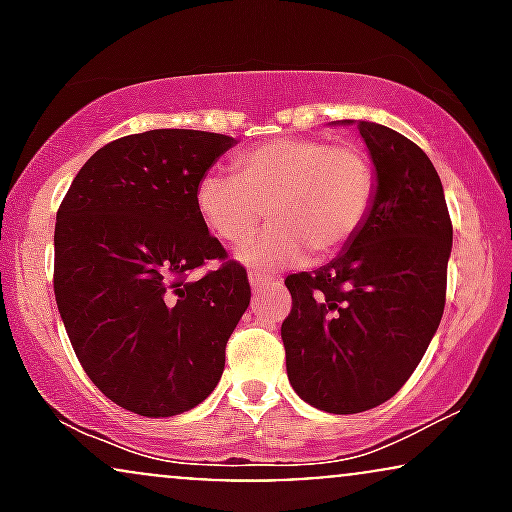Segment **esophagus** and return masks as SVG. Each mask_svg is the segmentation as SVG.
Returning a JSON list of instances; mask_svg holds the SVG:
<instances>
[{"label":"esophagus","instance_id":"34e87169","mask_svg":"<svg viewBox=\"0 0 512 512\" xmlns=\"http://www.w3.org/2000/svg\"><path fill=\"white\" fill-rule=\"evenodd\" d=\"M272 284V276L269 274H260V272H250V286L252 291H262L264 286Z\"/></svg>","mask_w":512,"mask_h":512}]
</instances>
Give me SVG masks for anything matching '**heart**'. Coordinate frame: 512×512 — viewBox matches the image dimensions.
Listing matches in <instances>:
<instances>
[{"instance_id":"obj_1","label":"heart","mask_w":512,"mask_h":512,"mask_svg":"<svg viewBox=\"0 0 512 512\" xmlns=\"http://www.w3.org/2000/svg\"><path fill=\"white\" fill-rule=\"evenodd\" d=\"M236 173L202 175L195 204L209 231L228 245L245 243L267 209L272 226L238 252L255 269L301 262L308 250L317 260L334 255L356 236L373 204L368 156L325 139L257 144L238 156Z\"/></svg>"}]
</instances>
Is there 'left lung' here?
<instances>
[{"instance_id": "left-lung-1", "label": "left lung", "mask_w": 512, "mask_h": 512, "mask_svg": "<svg viewBox=\"0 0 512 512\" xmlns=\"http://www.w3.org/2000/svg\"><path fill=\"white\" fill-rule=\"evenodd\" d=\"M356 125L375 170L373 204L342 252L291 274L281 325L296 395L327 414H358L397 395L445 308L452 223L431 158L395 129Z\"/></svg>"}]
</instances>
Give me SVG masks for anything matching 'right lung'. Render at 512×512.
Masks as SVG:
<instances>
[{
    "mask_svg": "<svg viewBox=\"0 0 512 512\" xmlns=\"http://www.w3.org/2000/svg\"><path fill=\"white\" fill-rule=\"evenodd\" d=\"M238 142L151 129L98 149L55 223V301L74 354L105 397L175 416L219 385L226 342L250 305L238 262L190 281L226 250L199 216L197 182Z\"/></svg>",
    "mask_w": 512,
    "mask_h": 512,
    "instance_id": "right-lung-1",
    "label": "right lung"
}]
</instances>
